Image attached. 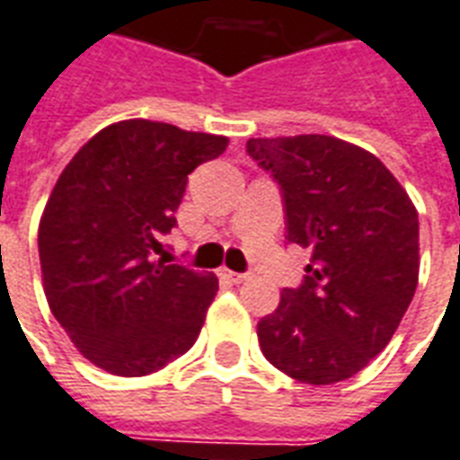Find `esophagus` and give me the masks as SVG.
<instances>
[{
    "instance_id": "esophagus-1",
    "label": "esophagus",
    "mask_w": 460,
    "mask_h": 460,
    "mask_svg": "<svg viewBox=\"0 0 460 460\" xmlns=\"http://www.w3.org/2000/svg\"><path fill=\"white\" fill-rule=\"evenodd\" d=\"M220 276H226V279H230V281L233 283H243V281H247V279H250V276L247 274H237V271H230V269H220Z\"/></svg>"
}]
</instances>
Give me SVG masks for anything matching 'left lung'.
<instances>
[{"label":"left lung","instance_id":"obj_1","mask_svg":"<svg viewBox=\"0 0 460 460\" xmlns=\"http://www.w3.org/2000/svg\"><path fill=\"white\" fill-rule=\"evenodd\" d=\"M247 152L281 184L286 240L313 252L305 283L283 288L259 320V347L300 383L347 381L381 354L412 303L417 208L376 155L340 137H250Z\"/></svg>","mask_w":460,"mask_h":460}]
</instances>
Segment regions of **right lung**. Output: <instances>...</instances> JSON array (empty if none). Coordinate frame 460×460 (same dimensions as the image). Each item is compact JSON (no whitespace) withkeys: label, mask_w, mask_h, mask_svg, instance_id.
I'll return each instance as SVG.
<instances>
[{"label":"right lung","mask_w":460,"mask_h":460,"mask_svg":"<svg viewBox=\"0 0 460 460\" xmlns=\"http://www.w3.org/2000/svg\"><path fill=\"white\" fill-rule=\"evenodd\" d=\"M227 143L160 120H119L82 145L53 186L38 226L43 291L79 354L106 374H155L201 332L217 279L157 254L189 174Z\"/></svg>","instance_id":"obj_1"}]
</instances>
